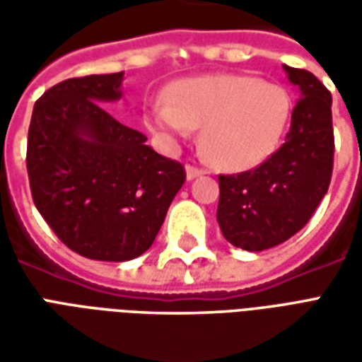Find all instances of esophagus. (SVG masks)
Returning a JSON list of instances; mask_svg holds the SVG:
<instances>
[{
  "label": "esophagus",
  "instance_id": "obj_1",
  "mask_svg": "<svg viewBox=\"0 0 362 362\" xmlns=\"http://www.w3.org/2000/svg\"><path fill=\"white\" fill-rule=\"evenodd\" d=\"M204 174H205L204 168H197V166H192V165L186 166V178H188V180H194V178H197V176H204Z\"/></svg>",
  "mask_w": 362,
  "mask_h": 362
}]
</instances>
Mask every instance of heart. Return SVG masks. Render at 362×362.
Segmentation results:
<instances>
[{
  "label": "heart",
  "instance_id": "b5f03b06",
  "mask_svg": "<svg viewBox=\"0 0 362 362\" xmlns=\"http://www.w3.org/2000/svg\"><path fill=\"white\" fill-rule=\"evenodd\" d=\"M291 96L281 85L240 74L176 81L165 100L147 110V126L166 139L202 127V149L215 165L243 173L256 168L279 147L291 119Z\"/></svg>",
  "mask_w": 362,
  "mask_h": 362
}]
</instances>
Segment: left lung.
<instances>
[{"instance_id": "1", "label": "left lung", "mask_w": 362, "mask_h": 362, "mask_svg": "<svg viewBox=\"0 0 362 362\" xmlns=\"http://www.w3.org/2000/svg\"><path fill=\"white\" fill-rule=\"evenodd\" d=\"M283 69L298 90L285 143L254 170L219 176L221 233L248 252L267 250L296 235L332 180V95L310 71L285 64Z\"/></svg>"}]
</instances>
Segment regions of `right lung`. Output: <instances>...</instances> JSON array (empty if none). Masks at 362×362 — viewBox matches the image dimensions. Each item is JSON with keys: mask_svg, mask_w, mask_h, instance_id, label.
I'll return each mask as SVG.
<instances>
[{"mask_svg": "<svg viewBox=\"0 0 362 362\" xmlns=\"http://www.w3.org/2000/svg\"><path fill=\"white\" fill-rule=\"evenodd\" d=\"M124 74L54 85L35 104L27 170L36 209L67 248L127 262L151 248L186 180L184 166L145 145L104 103L122 98Z\"/></svg>", "mask_w": 362, "mask_h": 362, "instance_id": "obj_1", "label": "right lung"}]
</instances>
